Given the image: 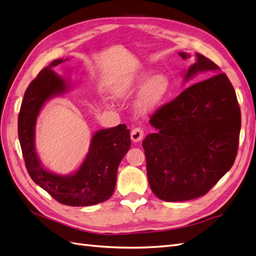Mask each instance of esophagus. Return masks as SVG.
<instances>
[{
	"mask_svg": "<svg viewBox=\"0 0 256 256\" xmlns=\"http://www.w3.org/2000/svg\"><path fill=\"white\" fill-rule=\"evenodd\" d=\"M130 136H131V140L134 142H140L144 136V131L141 127H136L132 129V131H131Z\"/></svg>",
	"mask_w": 256,
	"mask_h": 256,
	"instance_id": "obj_1",
	"label": "esophagus"
}]
</instances>
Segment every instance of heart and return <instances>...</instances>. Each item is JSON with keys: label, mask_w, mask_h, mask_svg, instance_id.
I'll list each match as a JSON object with an SVG mask.
<instances>
[{"label": "heart", "mask_w": 256, "mask_h": 256, "mask_svg": "<svg viewBox=\"0 0 256 256\" xmlns=\"http://www.w3.org/2000/svg\"><path fill=\"white\" fill-rule=\"evenodd\" d=\"M152 72L145 70L130 79L120 82L114 88L116 97L126 98L143 90L138 99V109L143 113H148L158 108L168 97L171 90V81L168 76L159 74L150 78Z\"/></svg>", "instance_id": "heart-1"}]
</instances>
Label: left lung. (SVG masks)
<instances>
[{"label": "left lung", "instance_id": "8db88e82", "mask_svg": "<svg viewBox=\"0 0 256 256\" xmlns=\"http://www.w3.org/2000/svg\"><path fill=\"white\" fill-rule=\"evenodd\" d=\"M182 60L188 53H178ZM184 72V81L198 72H219L200 53ZM157 129L143 141L147 178L152 192L166 202L205 196L233 166L242 116L235 90L226 74H216L186 88L154 112Z\"/></svg>", "mask_w": 256, "mask_h": 256}]
</instances>
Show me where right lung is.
Returning <instances> with one entry per match:
<instances>
[{
    "label": "right lung",
    "mask_w": 256,
    "mask_h": 256,
    "mask_svg": "<svg viewBox=\"0 0 256 256\" xmlns=\"http://www.w3.org/2000/svg\"><path fill=\"white\" fill-rule=\"evenodd\" d=\"M63 62H51L30 83L18 116L19 141L28 175L35 184L60 204L90 206L112 196L118 166L131 145L130 131L125 124L98 130L82 164L70 175H58L44 168L35 150V125L44 102L69 88L68 83L52 70Z\"/></svg>",
    "instance_id": "obj_1"
}]
</instances>
